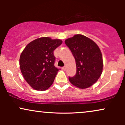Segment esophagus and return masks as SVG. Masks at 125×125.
<instances>
[{
    "label": "esophagus",
    "instance_id": "1",
    "mask_svg": "<svg viewBox=\"0 0 125 125\" xmlns=\"http://www.w3.org/2000/svg\"><path fill=\"white\" fill-rule=\"evenodd\" d=\"M62 69L63 70V71H66V66L62 67Z\"/></svg>",
    "mask_w": 125,
    "mask_h": 125
}]
</instances>
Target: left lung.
Returning <instances> with one entry per match:
<instances>
[{
  "label": "left lung",
  "instance_id": "8db88e82",
  "mask_svg": "<svg viewBox=\"0 0 125 125\" xmlns=\"http://www.w3.org/2000/svg\"><path fill=\"white\" fill-rule=\"evenodd\" d=\"M76 64V74L69 77L70 82L80 89L91 86L97 81L103 71V58L97 44L85 36L77 34L65 40Z\"/></svg>",
  "mask_w": 125,
  "mask_h": 125
}]
</instances>
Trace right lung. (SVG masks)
I'll use <instances>...</instances> for the list:
<instances>
[{
    "mask_svg": "<svg viewBox=\"0 0 125 125\" xmlns=\"http://www.w3.org/2000/svg\"><path fill=\"white\" fill-rule=\"evenodd\" d=\"M62 43L61 39L40 38L27 44L21 54L20 69L27 83L34 89L49 88L59 69L54 66L53 51Z\"/></svg>",
    "mask_w": 125,
    "mask_h": 125,
    "instance_id": "1",
    "label": "right lung"
}]
</instances>
